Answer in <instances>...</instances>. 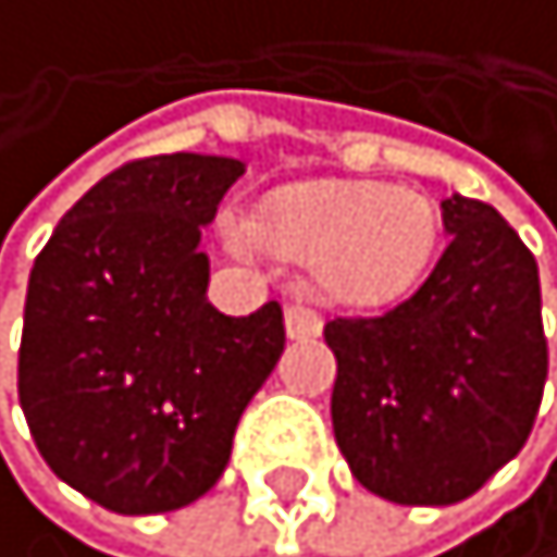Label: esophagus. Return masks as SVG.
I'll use <instances>...</instances> for the list:
<instances>
[{
    "mask_svg": "<svg viewBox=\"0 0 557 557\" xmlns=\"http://www.w3.org/2000/svg\"><path fill=\"white\" fill-rule=\"evenodd\" d=\"M286 332H289V339H311L322 332V314H318L311 304L293 300L286 307Z\"/></svg>",
    "mask_w": 557,
    "mask_h": 557,
    "instance_id": "34e87169",
    "label": "esophagus"
}]
</instances>
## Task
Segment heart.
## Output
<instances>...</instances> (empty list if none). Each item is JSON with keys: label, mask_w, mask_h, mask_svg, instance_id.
I'll return each mask as SVG.
<instances>
[{"label": "heart", "mask_w": 557, "mask_h": 557, "mask_svg": "<svg viewBox=\"0 0 557 557\" xmlns=\"http://www.w3.org/2000/svg\"><path fill=\"white\" fill-rule=\"evenodd\" d=\"M436 210L425 196L389 185H311L264 214L275 250L322 264V282L343 300H386L422 275L436 250ZM239 246V228H228Z\"/></svg>", "instance_id": "b5f03b06"}]
</instances>
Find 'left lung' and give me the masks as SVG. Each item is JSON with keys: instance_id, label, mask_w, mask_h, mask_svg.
I'll use <instances>...</instances> for the list:
<instances>
[{"instance_id": "left-lung-1", "label": "left lung", "mask_w": 557, "mask_h": 557, "mask_svg": "<svg viewBox=\"0 0 557 557\" xmlns=\"http://www.w3.org/2000/svg\"><path fill=\"white\" fill-rule=\"evenodd\" d=\"M444 257L408 300L332 318V433L354 480L393 505H455L519 455L541 411V275L491 203H440Z\"/></svg>"}]
</instances>
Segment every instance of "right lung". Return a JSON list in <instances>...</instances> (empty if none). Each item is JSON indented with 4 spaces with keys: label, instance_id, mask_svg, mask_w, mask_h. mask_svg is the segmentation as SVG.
<instances>
[{
    "label": "right lung",
    "instance_id": "1",
    "mask_svg": "<svg viewBox=\"0 0 557 557\" xmlns=\"http://www.w3.org/2000/svg\"><path fill=\"white\" fill-rule=\"evenodd\" d=\"M243 160L171 153L96 182L35 257L16 393L38 455L117 516L193 505L286 347L282 307L207 300L199 235Z\"/></svg>",
    "mask_w": 557,
    "mask_h": 557
}]
</instances>
